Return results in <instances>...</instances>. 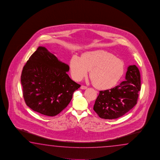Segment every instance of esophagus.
<instances>
[{
	"instance_id": "34e87169",
	"label": "esophagus",
	"mask_w": 160,
	"mask_h": 160,
	"mask_svg": "<svg viewBox=\"0 0 160 160\" xmlns=\"http://www.w3.org/2000/svg\"><path fill=\"white\" fill-rule=\"evenodd\" d=\"M81 88L82 89V90H85V89H87V88H88V87H87V86H83V85H82L81 86Z\"/></svg>"
}]
</instances>
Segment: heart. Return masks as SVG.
Returning <instances> with one entry per match:
<instances>
[{"mask_svg":"<svg viewBox=\"0 0 160 160\" xmlns=\"http://www.w3.org/2000/svg\"><path fill=\"white\" fill-rule=\"evenodd\" d=\"M72 78L80 81L88 74L93 85L99 89L108 90L115 86L125 71L123 62L114 55L103 50L89 51L81 58L73 56L70 61Z\"/></svg>","mask_w":160,"mask_h":160,"instance_id":"heart-1","label":"heart"}]
</instances>
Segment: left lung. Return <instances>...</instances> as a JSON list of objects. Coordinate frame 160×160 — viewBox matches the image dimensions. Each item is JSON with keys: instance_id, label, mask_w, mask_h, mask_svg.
Listing matches in <instances>:
<instances>
[{"instance_id": "1", "label": "left lung", "mask_w": 160, "mask_h": 160, "mask_svg": "<svg viewBox=\"0 0 160 160\" xmlns=\"http://www.w3.org/2000/svg\"><path fill=\"white\" fill-rule=\"evenodd\" d=\"M125 79L114 88L99 92L93 109L100 118H118L137 104L141 90V77L136 65L128 68Z\"/></svg>"}]
</instances>
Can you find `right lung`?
<instances>
[{
    "label": "right lung",
    "mask_w": 160,
    "mask_h": 160,
    "mask_svg": "<svg viewBox=\"0 0 160 160\" xmlns=\"http://www.w3.org/2000/svg\"><path fill=\"white\" fill-rule=\"evenodd\" d=\"M69 66L59 61L46 48L39 46L24 65L21 75L24 101L44 116H57L70 102L81 85L67 72Z\"/></svg>",
    "instance_id": "right-lung-1"
}]
</instances>
